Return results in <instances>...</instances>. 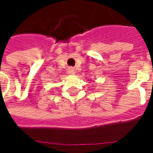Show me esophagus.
Listing matches in <instances>:
<instances>
[{
  "label": "esophagus",
  "instance_id": "34e87169",
  "mask_svg": "<svg viewBox=\"0 0 153 153\" xmlns=\"http://www.w3.org/2000/svg\"><path fill=\"white\" fill-rule=\"evenodd\" d=\"M70 73H71V74L74 73V70H73V69H70Z\"/></svg>",
  "mask_w": 153,
  "mask_h": 153
}]
</instances>
